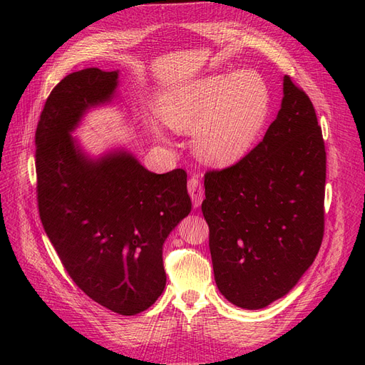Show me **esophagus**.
Listing matches in <instances>:
<instances>
[{
    "label": "esophagus",
    "instance_id": "obj_1",
    "mask_svg": "<svg viewBox=\"0 0 365 365\" xmlns=\"http://www.w3.org/2000/svg\"><path fill=\"white\" fill-rule=\"evenodd\" d=\"M187 187H189V193H190V197H192L193 207L197 208L202 204V200H204V190H202V185L200 182V178L193 175L192 178L189 180V184H187Z\"/></svg>",
    "mask_w": 365,
    "mask_h": 365
}]
</instances>
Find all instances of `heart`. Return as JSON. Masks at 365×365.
I'll list each match as a JSON object with an SVG mask.
<instances>
[{
  "label": "heart",
  "mask_w": 365,
  "mask_h": 365,
  "mask_svg": "<svg viewBox=\"0 0 365 365\" xmlns=\"http://www.w3.org/2000/svg\"><path fill=\"white\" fill-rule=\"evenodd\" d=\"M271 108V88L254 71L220 73L170 85L155 98L161 123L176 132L193 129L195 153L217 168L247 155L267 125ZM150 130L168 141L160 125L152 123Z\"/></svg>",
  "instance_id": "obj_1"
}]
</instances>
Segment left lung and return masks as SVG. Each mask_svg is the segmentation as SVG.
<instances>
[{
	"instance_id": "1",
	"label": "left lung",
	"mask_w": 365,
	"mask_h": 365,
	"mask_svg": "<svg viewBox=\"0 0 365 365\" xmlns=\"http://www.w3.org/2000/svg\"><path fill=\"white\" fill-rule=\"evenodd\" d=\"M326 150L311 98L283 77L280 111L247 157L205 173L202 213L219 292L263 309L288 294L324 233Z\"/></svg>"
}]
</instances>
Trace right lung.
I'll use <instances>...</instances> for the list:
<instances>
[{
    "instance_id": "add662e5",
    "label": "right lung",
    "mask_w": 365,
    "mask_h": 365,
    "mask_svg": "<svg viewBox=\"0 0 365 365\" xmlns=\"http://www.w3.org/2000/svg\"><path fill=\"white\" fill-rule=\"evenodd\" d=\"M118 71L85 68L48 96L36 128L38 207L73 282L120 315L146 311L165 288L163 244L190 213L187 173H153L125 148L91 157L73 132L118 97Z\"/></svg>"
}]
</instances>
